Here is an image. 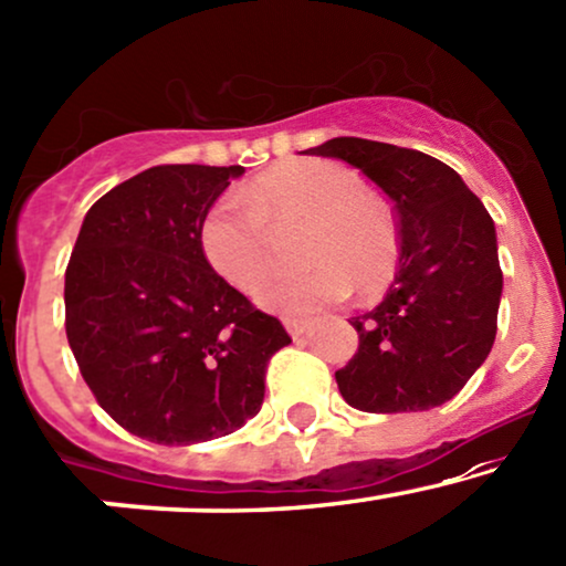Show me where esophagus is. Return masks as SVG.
<instances>
[{"mask_svg":"<svg viewBox=\"0 0 566 566\" xmlns=\"http://www.w3.org/2000/svg\"><path fill=\"white\" fill-rule=\"evenodd\" d=\"M284 327H287V333L293 335V338H303V333L308 331V322L306 319H295V316H284Z\"/></svg>","mask_w":566,"mask_h":566,"instance_id":"1","label":"esophagus"}]
</instances>
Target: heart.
Here are the masks:
<instances>
[{
    "mask_svg": "<svg viewBox=\"0 0 566 566\" xmlns=\"http://www.w3.org/2000/svg\"><path fill=\"white\" fill-rule=\"evenodd\" d=\"M340 166L303 160L258 177L244 198L222 196L201 220L209 265L241 293H252L271 269V231L306 220L297 258L306 269L279 273L260 287L258 303L276 314H314L359 290L387 282L397 260L392 217L357 192Z\"/></svg>",
    "mask_w": 566,
    "mask_h": 566,
    "instance_id": "heart-1",
    "label": "heart"
}]
</instances>
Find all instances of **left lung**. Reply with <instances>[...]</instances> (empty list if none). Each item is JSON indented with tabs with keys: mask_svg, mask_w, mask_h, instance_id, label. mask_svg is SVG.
<instances>
[{
	"mask_svg": "<svg viewBox=\"0 0 566 566\" xmlns=\"http://www.w3.org/2000/svg\"><path fill=\"white\" fill-rule=\"evenodd\" d=\"M306 155L344 160L395 203L400 269L374 312L352 316L357 354L335 370L357 411L406 413L443 406L489 357L502 269L486 207L462 177L408 147L335 136Z\"/></svg>",
	"mask_w": 566,
	"mask_h": 566,
	"instance_id": "left-lung-1",
	"label": "left lung"
}]
</instances>
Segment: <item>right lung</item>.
Instances as JSON below:
<instances>
[{
	"label": "right lung",
	"instance_id": "obj_1",
	"mask_svg": "<svg viewBox=\"0 0 566 566\" xmlns=\"http://www.w3.org/2000/svg\"><path fill=\"white\" fill-rule=\"evenodd\" d=\"M244 166L166 164L85 214L66 265V338L98 406L150 443L231 434L263 406L293 344L201 250V220Z\"/></svg>",
	"mask_w": 566,
	"mask_h": 566
}]
</instances>
